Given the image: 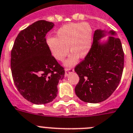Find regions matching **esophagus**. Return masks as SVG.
Returning <instances> with one entry per match:
<instances>
[{
    "label": "esophagus",
    "instance_id": "esophagus-1",
    "mask_svg": "<svg viewBox=\"0 0 133 133\" xmlns=\"http://www.w3.org/2000/svg\"><path fill=\"white\" fill-rule=\"evenodd\" d=\"M74 72V69H66L65 73H64V76L67 77L69 74L73 73Z\"/></svg>",
    "mask_w": 133,
    "mask_h": 133
}]
</instances>
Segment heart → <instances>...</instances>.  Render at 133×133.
Returning a JSON list of instances; mask_svg holds the SVG:
<instances>
[{
  "instance_id": "obj_1",
  "label": "heart",
  "mask_w": 133,
  "mask_h": 133,
  "mask_svg": "<svg viewBox=\"0 0 133 133\" xmlns=\"http://www.w3.org/2000/svg\"><path fill=\"white\" fill-rule=\"evenodd\" d=\"M56 37H49L46 44L49 52L56 60L63 61L69 52L72 54L65 62V66L76 64L78 56L84 58L88 55L92 45V28L87 22L72 23L64 25L56 32Z\"/></svg>"
}]
</instances>
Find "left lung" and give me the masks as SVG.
<instances>
[{"label":"left lung","mask_w":133,"mask_h":133,"mask_svg":"<svg viewBox=\"0 0 133 133\" xmlns=\"http://www.w3.org/2000/svg\"><path fill=\"white\" fill-rule=\"evenodd\" d=\"M107 35L106 40H100ZM123 69V49L116 32L97 29L90 50L75 68L79 77L75 88V94L85 103L104 101L119 85Z\"/></svg>","instance_id":"left-lung-1"}]
</instances>
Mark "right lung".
<instances>
[{"mask_svg": "<svg viewBox=\"0 0 133 133\" xmlns=\"http://www.w3.org/2000/svg\"><path fill=\"white\" fill-rule=\"evenodd\" d=\"M54 24L39 20L18 34L11 54L14 84L22 96L36 105L50 103L58 94L64 70L49 52L45 36Z\"/></svg>", "mask_w": 133, "mask_h": 133, "instance_id": "add662e5", "label": "right lung"}]
</instances>
